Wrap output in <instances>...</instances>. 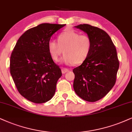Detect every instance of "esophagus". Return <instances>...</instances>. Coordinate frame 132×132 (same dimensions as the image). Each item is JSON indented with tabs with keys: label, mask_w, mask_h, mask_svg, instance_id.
I'll return each mask as SVG.
<instances>
[{
	"label": "esophagus",
	"mask_w": 132,
	"mask_h": 132,
	"mask_svg": "<svg viewBox=\"0 0 132 132\" xmlns=\"http://www.w3.org/2000/svg\"><path fill=\"white\" fill-rule=\"evenodd\" d=\"M69 71V69H67V68H62V73L63 74L66 73L67 72Z\"/></svg>",
	"instance_id": "1"
}]
</instances>
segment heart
I'll return each mask as SVG.
<instances>
[{
  "label": "heart",
  "mask_w": 132,
  "mask_h": 132,
  "mask_svg": "<svg viewBox=\"0 0 132 132\" xmlns=\"http://www.w3.org/2000/svg\"><path fill=\"white\" fill-rule=\"evenodd\" d=\"M57 41L48 42V48L51 58L58 62L64 50L63 61L66 64L78 65L87 59L92 50V43L90 37L81 34L74 30H65L59 35Z\"/></svg>",
  "instance_id": "1"
}]
</instances>
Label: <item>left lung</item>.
Masks as SVG:
<instances>
[{
  "label": "left lung",
  "instance_id": "left-lung-1",
  "mask_svg": "<svg viewBox=\"0 0 132 132\" xmlns=\"http://www.w3.org/2000/svg\"><path fill=\"white\" fill-rule=\"evenodd\" d=\"M75 27L90 37L92 46L87 59L73 70V88L80 98L94 102L105 97L116 83L119 67L116 48L102 29L86 24Z\"/></svg>",
  "mask_w": 132,
  "mask_h": 132
}]
</instances>
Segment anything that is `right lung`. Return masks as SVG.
<instances>
[{
	"label": "right lung",
	"instance_id": "right-lung-1",
	"mask_svg": "<svg viewBox=\"0 0 132 132\" xmlns=\"http://www.w3.org/2000/svg\"><path fill=\"white\" fill-rule=\"evenodd\" d=\"M65 24L43 23L19 37L11 53L10 70L18 90L30 102L43 103L53 98L62 76L48 51L53 34Z\"/></svg>",
	"mask_w": 132,
	"mask_h": 132
}]
</instances>
